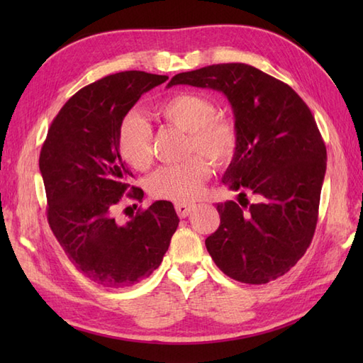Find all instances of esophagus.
I'll return each instance as SVG.
<instances>
[{
  "mask_svg": "<svg viewBox=\"0 0 363 363\" xmlns=\"http://www.w3.org/2000/svg\"><path fill=\"white\" fill-rule=\"evenodd\" d=\"M195 209V204H184V203H179L176 204V212L177 215H179L181 218H186L189 217V213Z\"/></svg>",
  "mask_w": 363,
  "mask_h": 363,
  "instance_id": "esophagus-1",
  "label": "esophagus"
}]
</instances>
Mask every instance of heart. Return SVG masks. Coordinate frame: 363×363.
I'll use <instances>...</instances> for the list:
<instances>
[{
	"label": "heart",
	"mask_w": 363,
	"mask_h": 363,
	"mask_svg": "<svg viewBox=\"0 0 363 363\" xmlns=\"http://www.w3.org/2000/svg\"><path fill=\"white\" fill-rule=\"evenodd\" d=\"M156 113L168 125L186 130V151L201 152L215 165H225L237 148L234 121L217 113L212 99L195 91L168 96L156 107ZM118 151L135 169H146L152 162V128L140 113L130 112L118 128ZM212 168L202 156H191L181 164L164 165L150 177V191L169 201H190L198 196L209 179Z\"/></svg>",
	"instance_id": "b5f03b06"
}]
</instances>
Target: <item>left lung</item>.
Masks as SVG:
<instances>
[{"label": "left lung", "mask_w": 363, "mask_h": 363, "mask_svg": "<svg viewBox=\"0 0 363 363\" xmlns=\"http://www.w3.org/2000/svg\"><path fill=\"white\" fill-rule=\"evenodd\" d=\"M221 91L234 112L237 148L223 184L238 203H218L220 226L206 248L226 276L267 284L309 248L326 173V146L309 107L287 84L246 64L179 73L172 86ZM246 194L257 203L250 205Z\"/></svg>", "instance_id": "8db88e82"}]
</instances>
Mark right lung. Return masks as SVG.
<instances>
[{"label": "right lung", "mask_w": 363, "mask_h": 363, "mask_svg": "<svg viewBox=\"0 0 363 363\" xmlns=\"http://www.w3.org/2000/svg\"><path fill=\"white\" fill-rule=\"evenodd\" d=\"M168 78L145 72L106 76L74 94L52 120L38 167L52 234L79 272L123 289L156 269L176 233L169 201H156L126 223L113 218L120 199H140L121 160L118 128L140 96Z\"/></svg>", "instance_id": "right-lung-1"}]
</instances>
